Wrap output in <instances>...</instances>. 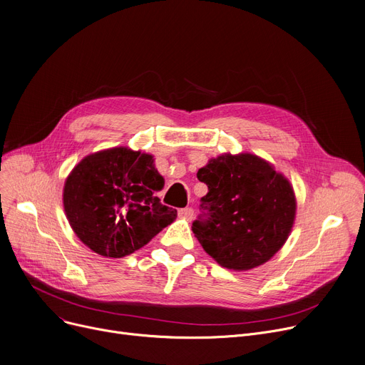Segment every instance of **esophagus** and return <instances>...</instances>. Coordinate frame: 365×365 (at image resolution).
I'll use <instances>...</instances> for the list:
<instances>
[{
  "label": "esophagus",
  "instance_id": "obj_1",
  "mask_svg": "<svg viewBox=\"0 0 365 365\" xmlns=\"http://www.w3.org/2000/svg\"><path fill=\"white\" fill-rule=\"evenodd\" d=\"M179 216L182 219H186V220H192L194 219V210L190 207H186V208H180L179 210Z\"/></svg>",
  "mask_w": 365,
  "mask_h": 365
}]
</instances>
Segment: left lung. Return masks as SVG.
I'll use <instances>...</instances> for the list:
<instances>
[{"label": "left lung", "instance_id": "1", "mask_svg": "<svg viewBox=\"0 0 365 365\" xmlns=\"http://www.w3.org/2000/svg\"><path fill=\"white\" fill-rule=\"evenodd\" d=\"M208 187L192 231L220 266L248 271L269 260L289 238L296 217L293 186L253 153H223L198 170Z\"/></svg>", "mask_w": 365, "mask_h": 365}]
</instances>
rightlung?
Instances as JSON below:
<instances>
[{"instance_id": "add662e5", "label": "right lung", "mask_w": 365, "mask_h": 365, "mask_svg": "<svg viewBox=\"0 0 365 365\" xmlns=\"http://www.w3.org/2000/svg\"><path fill=\"white\" fill-rule=\"evenodd\" d=\"M164 178L153 157L128 148L87 155L63 187V208L75 235L105 257H124L148 244L178 217L155 197Z\"/></svg>"}]
</instances>
